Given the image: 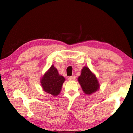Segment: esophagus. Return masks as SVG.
I'll list each match as a JSON object with an SVG mask.
<instances>
[{"label":"esophagus","mask_w":133,"mask_h":133,"mask_svg":"<svg viewBox=\"0 0 133 133\" xmlns=\"http://www.w3.org/2000/svg\"><path fill=\"white\" fill-rule=\"evenodd\" d=\"M68 79L69 80H75L76 79V76H70L68 77Z\"/></svg>","instance_id":"esophagus-1"}]
</instances>
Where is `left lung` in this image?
Wrapping results in <instances>:
<instances>
[{
    "instance_id": "8db88e82",
    "label": "left lung",
    "mask_w": 133,
    "mask_h": 133,
    "mask_svg": "<svg viewBox=\"0 0 133 133\" xmlns=\"http://www.w3.org/2000/svg\"><path fill=\"white\" fill-rule=\"evenodd\" d=\"M81 72L82 73L78 78V81L83 91L85 94L89 95L95 93L100 87L96 76L86 66L83 67Z\"/></svg>"
}]
</instances>
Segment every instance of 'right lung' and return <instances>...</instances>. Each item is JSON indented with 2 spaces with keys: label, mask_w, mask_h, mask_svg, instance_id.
<instances>
[{
  "label": "right lung",
  "mask_w": 133,
  "mask_h": 133,
  "mask_svg": "<svg viewBox=\"0 0 133 133\" xmlns=\"http://www.w3.org/2000/svg\"><path fill=\"white\" fill-rule=\"evenodd\" d=\"M65 81L63 76L59 75L57 70L52 65L40 80L43 90L53 96L59 94Z\"/></svg>",
  "instance_id": "right-lung-1"
}]
</instances>
